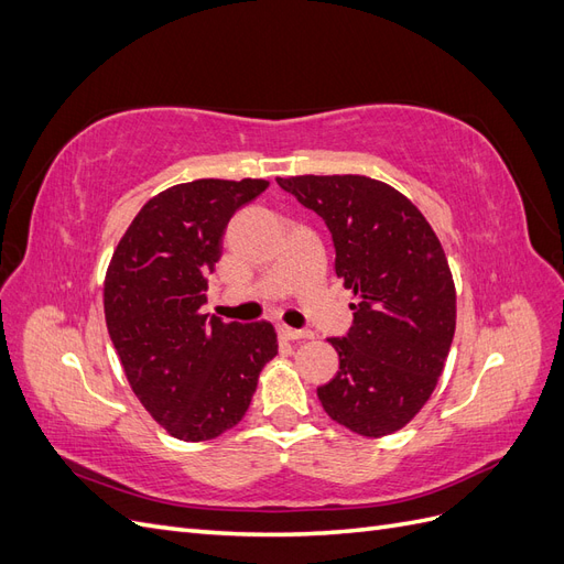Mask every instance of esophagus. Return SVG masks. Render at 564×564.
I'll return each instance as SVG.
<instances>
[{"label": "esophagus", "instance_id": "obj_1", "mask_svg": "<svg viewBox=\"0 0 564 564\" xmlns=\"http://www.w3.org/2000/svg\"><path fill=\"white\" fill-rule=\"evenodd\" d=\"M280 334L284 338H289V340H299V338H311L313 336V332H308V329H292V327H286V324H280Z\"/></svg>", "mask_w": 564, "mask_h": 564}]
</instances>
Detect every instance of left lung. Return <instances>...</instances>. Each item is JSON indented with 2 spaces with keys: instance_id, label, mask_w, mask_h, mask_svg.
Instances as JSON below:
<instances>
[{
  "instance_id": "8db88e82",
  "label": "left lung",
  "mask_w": 564,
  "mask_h": 564,
  "mask_svg": "<svg viewBox=\"0 0 564 564\" xmlns=\"http://www.w3.org/2000/svg\"><path fill=\"white\" fill-rule=\"evenodd\" d=\"M278 185L322 216L336 275L352 289V327L329 338L336 377L317 398L365 437L400 431L429 402L456 327L447 256L429 220L395 187L367 176H292Z\"/></svg>"
}]
</instances>
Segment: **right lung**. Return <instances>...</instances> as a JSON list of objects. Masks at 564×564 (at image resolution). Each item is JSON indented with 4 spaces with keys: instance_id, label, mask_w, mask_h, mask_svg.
<instances>
[{
    "instance_id": "right-lung-1",
    "label": "right lung",
    "mask_w": 564,
    "mask_h": 564,
    "mask_svg": "<svg viewBox=\"0 0 564 564\" xmlns=\"http://www.w3.org/2000/svg\"><path fill=\"white\" fill-rule=\"evenodd\" d=\"M265 187L263 178L169 187L135 214L112 253L104 286L112 346L135 398L185 442L240 423L278 355L272 324L202 313L228 220Z\"/></svg>"
}]
</instances>
